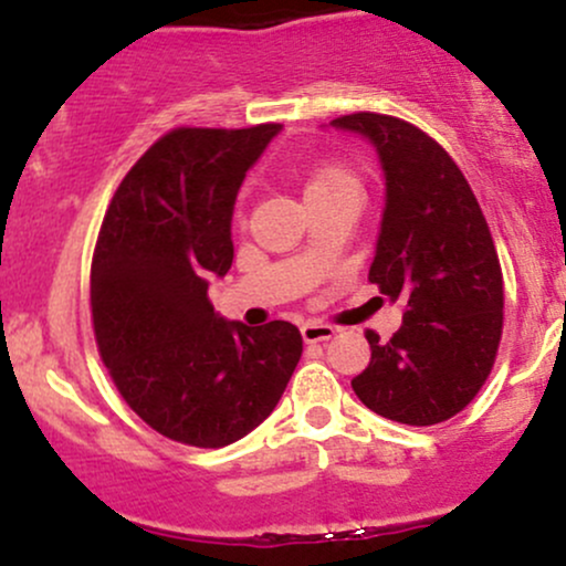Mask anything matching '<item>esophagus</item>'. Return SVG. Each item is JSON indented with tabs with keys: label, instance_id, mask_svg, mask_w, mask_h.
<instances>
[{
	"label": "esophagus",
	"instance_id": "34e87169",
	"mask_svg": "<svg viewBox=\"0 0 566 566\" xmlns=\"http://www.w3.org/2000/svg\"><path fill=\"white\" fill-rule=\"evenodd\" d=\"M334 334H336V328L328 326V323L310 321L302 326V339L307 342V345H315V342H328Z\"/></svg>",
	"mask_w": 566,
	"mask_h": 566
}]
</instances>
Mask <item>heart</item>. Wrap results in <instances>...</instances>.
Returning <instances> with one entry per match:
<instances>
[{"mask_svg": "<svg viewBox=\"0 0 566 566\" xmlns=\"http://www.w3.org/2000/svg\"><path fill=\"white\" fill-rule=\"evenodd\" d=\"M360 192L358 176L345 165H321L304 181V198H315V195H332V192Z\"/></svg>", "mask_w": 566, "mask_h": 566, "instance_id": "heart-1", "label": "heart"}]
</instances>
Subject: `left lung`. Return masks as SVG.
Returning <instances> with one entry per match:
<instances>
[{"instance_id":"obj_1","label":"left lung","mask_w":566,"mask_h":566,"mask_svg":"<svg viewBox=\"0 0 566 566\" xmlns=\"http://www.w3.org/2000/svg\"><path fill=\"white\" fill-rule=\"evenodd\" d=\"M334 128L364 136L385 170V211L368 281L403 304L390 342L366 332L371 360L355 396L379 417L436 424L473 401L503 334V270L471 184L428 133L355 112Z\"/></svg>"}]
</instances>
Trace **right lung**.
Masks as SVG:
<instances>
[{"label":"right lung","mask_w":566,"mask_h":566,"mask_svg":"<svg viewBox=\"0 0 566 566\" xmlns=\"http://www.w3.org/2000/svg\"><path fill=\"white\" fill-rule=\"evenodd\" d=\"M277 133H165L106 208L91 266L95 342L125 403L170 441L219 449L249 436L302 358L294 323L251 328L208 302V281L232 266L240 184Z\"/></svg>","instance_id":"1"}]
</instances>
